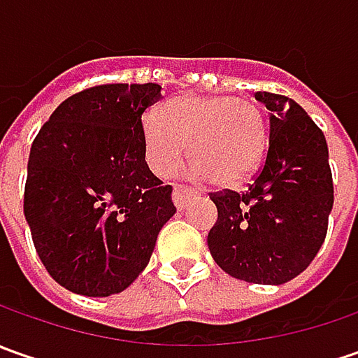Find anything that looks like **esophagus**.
I'll return each mask as SVG.
<instances>
[{
	"mask_svg": "<svg viewBox=\"0 0 358 358\" xmlns=\"http://www.w3.org/2000/svg\"><path fill=\"white\" fill-rule=\"evenodd\" d=\"M191 197H195V191H191L189 187L175 185V189H173V203H175V207H177L179 211L185 209L187 201L191 199Z\"/></svg>",
	"mask_w": 358,
	"mask_h": 358,
	"instance_id": "34e87169",
	"label": "esophagus"
}]
</instances>
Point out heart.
Masks as SVG:
<instances>
[{
  "label": "heart",
  "mask_w": 358,
  "mask_h": 358,
  "mask_svg": "<svg viewBox=\"0 0 358 358\" xmlns=\"http://www.w3.org/2000/svg\"><path fill=\"white\" fill-rule=\"evenodd\" d=\"M149 169L169 177L189 147L195 177L217 187L241 185L261 165L268 147L267 117L253 99L235 95H183L141 127Z\"/></svg>",
  "instance_id": "1"
}]
</instances>
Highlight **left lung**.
<instances>
[{
	"instance_id": "left-lung-1",
	"label": "left lung",
	"mask_w": 358,
	"mask_h": 358,
	"mask_svg": "<svg viewBox=\"0 0 358 358\" xmlns=\"http://www.w3.org/2000/svg\"><path fill=\"white\" fill-rule=\"evenodd\" d=\"M268 109L265 165L245 193H213L217 223L207 235L215 263L231 277L282 285L309 267L327 235L333 175L323 131L301 105L257 91Z\"/></svg>"
}]
</instances>
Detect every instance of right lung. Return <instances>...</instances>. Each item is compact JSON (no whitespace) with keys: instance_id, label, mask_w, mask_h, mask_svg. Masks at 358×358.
<instances>
[{"instance_id":"add662e5","label":"right lung","mask_w":358,"mask_h":358,"mask_svg":"<svg viewBox=\"0 0 358 358\" xmlns=\"http://www.w3.org/2000/svg\"><path fill=\"white\" fill-rule=\"evenodd\" d=\"M157 83H111L65 99L27 161L23 213L35 251L67 291L121 293L147 267L175 215L171 185L145 161L141 115Z\"/></svg>"}]
</instances>
